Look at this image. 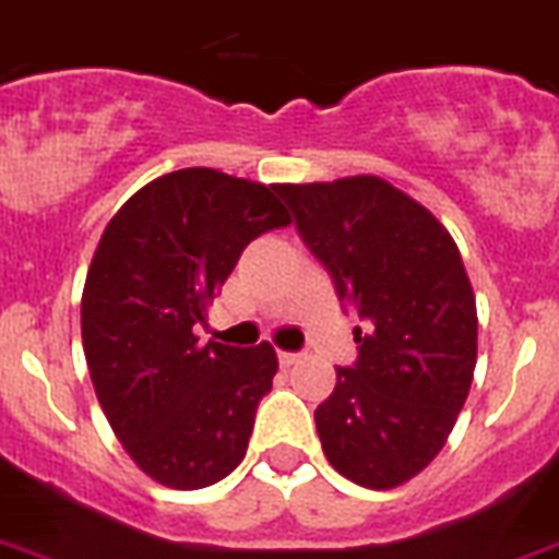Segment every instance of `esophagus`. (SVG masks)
Instances as JSON below:
<instances>
[{
	"label": "esophagus",
	"instance_id": "esophagus-1",
	"mask_svg": "<svg viewBox=\"0 0 559 559\" xmlns=\"http://www.w3.org/2000/svg\"><path fill=\"white\" fill-rule=\"evenodd\" d=\"M298 358H301V356H298V353H287V350H281V353H278L281 367H293L295 361H298Z\"/></svg>",
	"mask_w": 559,
	"mask_h": 559
}]
</instances>
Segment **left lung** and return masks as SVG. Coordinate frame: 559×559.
Returning a JSON list of instances; mask_svg holds the SVG:
<instances>
[{"instance_id": "obj_1", "label": "left lung", "mask_w": 559, "mask_h": 559, "mask_svg": "<svg viewBox=\"0 0 559 559\" xmlns=\"http://www.w3.org/2000/svg\"><path fill=\"white\" fill-rule=\"evenodd\" d=\"M304 243L358 319V358L316 411L321 448L350 483L388 491L433 462L468 399L476 301L451 233L376 175L278 183Z\"/></svg>"}]
</instances>
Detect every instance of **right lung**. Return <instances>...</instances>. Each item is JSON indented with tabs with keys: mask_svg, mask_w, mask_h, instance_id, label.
<instances>
[{
	"mask_svg": "<svg viewBox=\"0 0 559 559\" xmlns=\"http://www.w3.org/2000/svg\"><path fill=\"white\" fill-rule=\"evenodd\" d=\"M289 224L275 186L180 169L122 203L99 238L83 289V350L99 407L154 483L194 491L233 474L258 402L272 390L270 342H198L240 252Z\"/></svg>",
	"mask_w": 559,
	"mask_h": 559,
	"instance_id": "right-lung-1",
	"label": "right lung"
}]
</instances>
